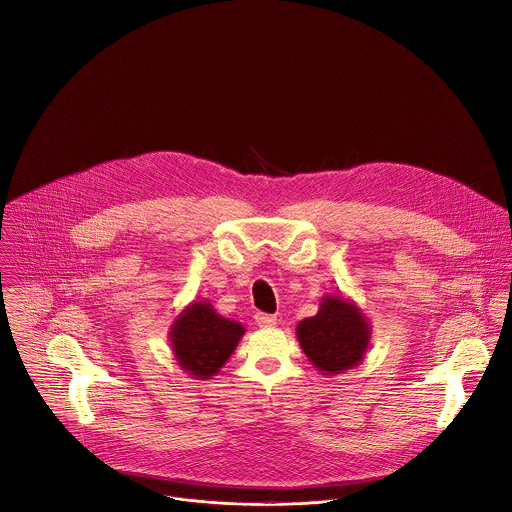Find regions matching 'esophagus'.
Returning <instances> with one entry per match:
<instances>
[{"instance_id":"34e87169","label":"esophagus","mask_w":512,"mask_h":512,"mask_svg":"<svg viewBox=\"0 0 512 512\" xmlns=\"http://www.w3.org/2000/svg\"><path fill=\"white\" fill-rule=\"evenodd\" d=\"M256 323L260 325V327H272V325H276V317L274 315H268V313H256Z\"/></svg>"}]
</instances>
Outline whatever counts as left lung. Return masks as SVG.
<instances>
[{"mask_svg":"<svg viewBox=\"0 0 512 512\" xmlns=\"http://www.w3.org/2000/svg\"><path fill=\"white\" fill-rule=\"evenodd\" d=\"M295 335L309 363L321 374L335 376L363 363L372 329L353 299L327 293L319 311L297 323Z\"/></svg>","mask_w":512,"mask_h":512,"instance_id":"obj_1","label":"left lung"}]
</instances>
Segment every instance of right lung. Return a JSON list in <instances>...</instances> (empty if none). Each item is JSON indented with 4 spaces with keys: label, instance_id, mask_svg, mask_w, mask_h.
Instances as JSON below:
<instances>
[{
    "label": "right lung",
    "instance_id": "right-lung-1",
    "mask_svg": "<svg viewBox=\"0 0 512 512\" xmlns=\"http://www.w3.org/2000/svg\"><path fill=\"white\" fill-rule=\"evenodd\" d=\"M244 325L219 315L209 299L189 303L169 327L177 365L197 380H209L230 359Z\"/></svg>",
    "mask_w": 512,
    "mask_h": 512
}]
</instances>
